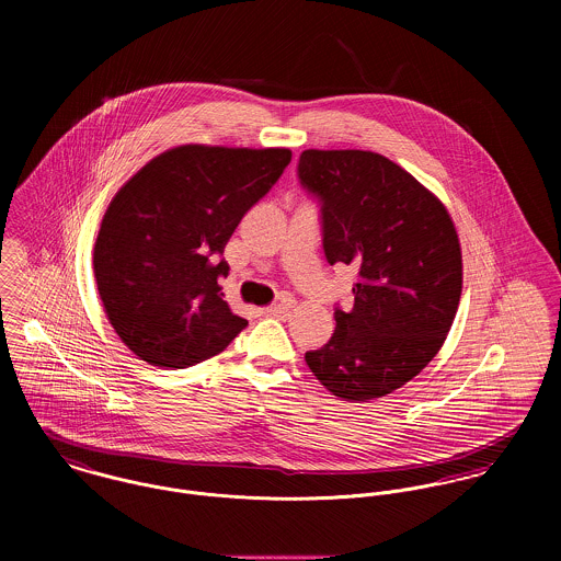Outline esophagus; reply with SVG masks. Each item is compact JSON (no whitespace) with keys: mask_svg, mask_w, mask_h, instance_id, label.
I'll return each mask as SVG.
<instances>
[{"mask_svg":"<svg viewBox=\"0 0 561 561\" xmlns=\"http://www.w3.org/2000/svg\"><path fill=\"white\" fill-rule=\"evenodd\" d=\"M289 305L287 302H278V305H272L265 309V316H272V318H287L289 316Z\"/></svg>","mask_w":561,"mask_h":561,"instance_id":"esophagus-1","label":"esophagus"}]
</instances>
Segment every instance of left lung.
<instances>
[{"label": "left lung", "mask_w": 561, "mask_h": 561, "mask_svg": "<svg viewBox=\"0 0 561 561\" xmlns=\"http://www.w3.org/2000/svg\"><path fill=\"white\" fill-rule=\"evenodd\" d=\"M302 185L320 196L330 265L358 270L352 311H334L330 341L305 360L336 398H385L443 347L462 294V248L443 201L371 151L300 156Z\"/></svg>", "instance_id": "obj_1"}]
</instances>
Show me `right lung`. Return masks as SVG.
I'll use <instances>...</instances> for the list:
<instances>
[{
  "instance_id": "1",
  "label": "right lung",
  "mask_w": 561,
  "mask_h": 561,
  "mask_svg": "<svg viewBox=\"0 0 561 561\" xmlns=\"http://www.w3.org/2000/svg\"><path fill=\"white\" fill-rule=\"evenodd\" d=\"M289 161V149L181 145L114 194L92 270L107 320L140 360L183 369L220 354L248 325L225 300L220 254Z\"/></svg>"
}]
</instances>
